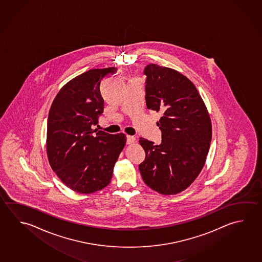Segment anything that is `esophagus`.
<instances>
[{"label":"esophagus","instance_id":"1","mask_svg":"<svg viewBox=\"0 0 262 262\" xmlns=\"http://www.w3.org/2000/svg\"><path fill=\"white\" fill-rule=\"evenodd\" d=\"M135 142V138L130 135H127V144H133Z\"/></svg>","mask_w":262,"mask_h":262}]
</instances>
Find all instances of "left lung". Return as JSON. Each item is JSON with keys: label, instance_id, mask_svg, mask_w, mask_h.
<instances>
[{"label": "left lung", "instance_id": "8db88e82", "mask_svg": "<svg viewBox=\"0 0 262 262\" xmlns=\"http://www.w3.org/2000/svg\"><path fill=\"white\" fill-rule=\"evenodd\" d=\"M145 100L148 110L160 112L156 125L162 142L140 138L145 160L139 165L144 183L163 195L188 188L201 173L211 141V121L192 82L178 71L147 65Z\"/></svg>", "mask_w": 262, "mask_h": 262}]
</instances>
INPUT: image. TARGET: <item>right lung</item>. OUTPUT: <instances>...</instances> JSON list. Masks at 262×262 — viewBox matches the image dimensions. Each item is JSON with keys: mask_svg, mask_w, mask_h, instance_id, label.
Here are the masks:
<instances>
[{"mask_svg": "<svg viewBox=\"0 0 262 262\" xmlns=\"http://www.w3.org/2000/svg\"><path fill=\"white\" fill-rule=\"evenodd\" d=\"M116 72L115 67L89 70L63 85L51 104L47 156L62 183L76 192H96L111 183L126 144L124 133L93 129L104 111L100 82Z\"/></svg>", "mask_w": 262, "mask_h": 262, "instance_id": "add662e5", "label": "right lung"}]
</instances>
